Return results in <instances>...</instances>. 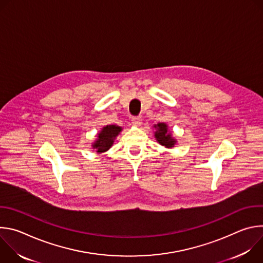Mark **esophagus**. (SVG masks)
<instances>
[{
  "label": "esophagus",
  "instance_id": "34e87169",
  "mask_svg": "<svg viewBox=\"0 0 263 263\" xmlns=\"http://www.w3.org/2000/svg\"><path fill=\"white\" fill-rule=\"evenodd\" d=\"M141 123H142V119H141V118H139V117H137V118H132V124H133L134 126H140Z\"/></svg>",
  "mask_w": 263,
  "mask_h": 263
}]
</instances>
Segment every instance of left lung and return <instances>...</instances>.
I'll return each instance as SVG.
<instances>
[{
  "label": "left lung",
  "instance_id": "8db88e82",
  "mask_svg": "<svg viewBox=\"0 0 263 263\" xmlns=\"http://www.w3.org/2000/svg\"><path fill=\"white\" fill-rule=\"evenodd\" d=\"M155 129L154 136L157 142L167 148H172L177 144V139L173 136L172 132L168 130V126L165 123H158L153 126Z\"/></svg>",
  "mask_w": 263,
  "mask_h": 263
}]
</instances>
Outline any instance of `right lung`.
I'll use <instances>...</instances> for the list:
<instances>
[{
  "instance_id": "1",
  "label": "right lung",
  "mask_w": 263,
  "mask_h": 263,
  "mask_svg": "<svg viewBox=\"0 0 263 263\" xmlns=\"http://www.w3.org/2000/svg\"><path fill=\"white\" fill-rule=\"evenodd\" d=\"M123 128L118 125H107L101 129L98 133L96 140L91 143V146L98 154L105 153L114 145V142L118 135L122 132Z\"/></svg>"
}]
</instances>
